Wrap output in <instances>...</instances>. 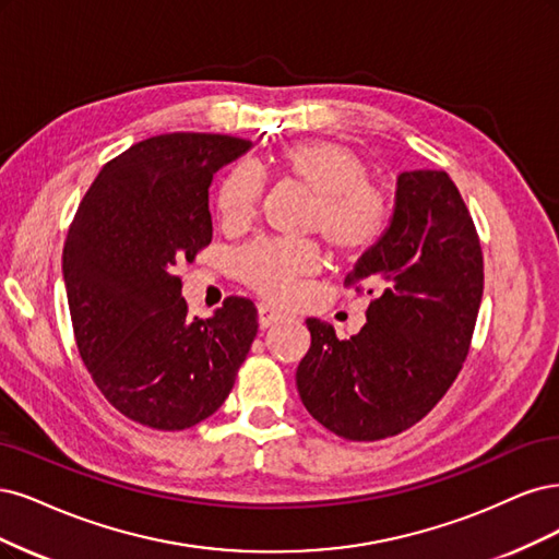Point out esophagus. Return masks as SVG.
<instances>
[{"label": "esophagus", "instance_id": "1", "mask_svg": "<svg viewBox=\"0 0 559 559\" xmlns=\"http://www.w3.org/2000/svg\"><path fill=\"white\" fill-rule=\"evenodd\" d=\"M258 318H260V328H272V325H276V322L285 320L287 316L276 311V309H272V306H269V304H260L258 306Z\"/></svg>", "mask_w": 559, "mask_h": 559}]
</instances>
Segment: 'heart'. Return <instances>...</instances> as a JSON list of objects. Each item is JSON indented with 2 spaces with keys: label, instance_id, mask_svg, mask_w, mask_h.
Instances as JSON below:
<instances>
[{
  "label": "heart",
  "instance_id": "1",
  "mask_svg": "<svg viewBox=\"0 0 559 559\" xmlns=\"http://www.w3.org/2000/svg\"><path fill=\"white\" fill-rule=\"evenodd\" d=\"M269 167L311 192L304 231L320 234L336 260L357 262L381 246L392 225V202L371 178L369 162L338 141H299L269 157ZM262 178L246 165L231 167L215 190V213L225 231H243L255 221ZM313 239H260L234 258V274L260 297L283 304L299 283L318 272Z\"/></svg>",
  "mask_w": 559,
  "mask_h": 559
}]
</instances>
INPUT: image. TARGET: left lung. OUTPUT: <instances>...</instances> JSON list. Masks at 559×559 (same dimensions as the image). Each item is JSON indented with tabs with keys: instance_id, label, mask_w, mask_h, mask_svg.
Instances as JSON below:
<instances>
[{
	"instance_id": "1",
	"label": "left lung",
	"mask_w": 559,
	"mask_h": 559,
	"mask_svg": "<svg viewBox=\"0 0 559 559\" xmlns=\"http://www.w3.org/2000/svg\"><path fill=\"white\" fill-rule=\"evenodd\" d=\"M371 295L350 338L309 318L297 367L306 411L336 437L378 441L423 420L453 385L483 297V250L472 213L445 171H404L392 225L344 281Z\"/></svg>"
}]
</instances>
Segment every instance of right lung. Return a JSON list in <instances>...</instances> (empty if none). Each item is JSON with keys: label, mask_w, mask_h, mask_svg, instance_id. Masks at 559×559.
Masks as SVG:
<instances>
[{"label": "right lung", "mask_w": 559, "mask_h": 559, "mask_svg": "<svg viewBox=\"0 0 559 559\" xmlns=\"http://www.w3.org/2000/svg\"><path fill=\"white\" fill-rule=\"evenodd\" d=\"M250 148L227 134L143 139L102 167L62 250L76 348L124 418L188 429L223 406L258 334V309L231 295L188 318L176 266L211 243L213 174Z\"/></svg>", "instance_id": "1"}]
</instances>
